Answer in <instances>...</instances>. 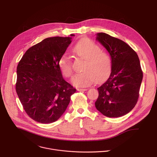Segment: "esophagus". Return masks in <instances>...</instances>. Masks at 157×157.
<instances>
[{
	"instance_id": "34e87169",
	"label": "esophagus",
	"mask_w": 157,
	"mask_h": 157,
	"mask_svg": "<svg viewBox=\"0 0 157 157\" xmlns=\"http://www.w3.org/2000/svg\"><path fill=\"white\" fill-rule=\"evenodd\" d=\"M87 89H86V88H78L77 89V91H86Z\"/></svg>"
}]
</instances>
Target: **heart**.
<instances>
[{"mask_svg": "<svg viewBox=\"0 0 157 157\" xmlns=\"http://www.w3.org/2000/svg\"><path fill=\"white\" fill-rule=\"evenodd\" d=\"M101 47L93 40L85 38L79 40L73 48V53L86 60L82 71L72 78V82L76 86L84 87L90 85L96 79L101 81L110 73L113 62L110 55L101 51ZM59 68L66 78L73 75L72 62L70 56L63 55L58 61Z\"/></svg>", "mask_w": 157, "mask_h": 157, "instance_id": "1", "label": "heart"}]
</instances>
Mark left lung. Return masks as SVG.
Here are the masks:
<instances>
[{
  "instance_id": "obj_1",
  "label": "left lung",
  "mask_w": 157,
  "mask_h": 157,
  "mask_svg": "<svg viewBox=\"0 0 157 157\" xmlns=\"http://www.w3.org/2000/svg\"><path fill=\"white\" fill-rule=\"evenodd\" d=\"M96 40L109 53L113 66L109 78L98 88L96 109L108 117L123 116L136 105L143 78L137 53L122 40L105 33Z\"/></svg>"
}]
</instances>
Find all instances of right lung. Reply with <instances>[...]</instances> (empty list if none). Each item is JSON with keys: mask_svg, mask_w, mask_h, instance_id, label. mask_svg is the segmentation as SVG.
I'll return each instance as SVG.
<instances>
[{"mask_svg": "<svg viewBox=\"0 0 157 157\" xmlns=\"http://www.w3.org/2000/svg\"><path fill=\"white\" fill-rule=\"evenodd\" d=\"M71 40L61 36L44 39L30 47L18 64L17 94L26 113L38 122L56 121L76 92L63 79L58 66Z\"/></svg>", "mask_w": 157, "mask_h": 157, "instance_id": "right-lung-1", "label": "right lung"}]
</instances>
